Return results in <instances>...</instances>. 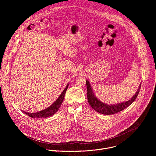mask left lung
I'll use <instances>...</instances> for the list:
<instances>
[{
    "instance_id": "left-lung-1",
    "label": "left lung",
    "mask_w": 156,
    "mask_h": 156,
    "mask_svg": "<svg viewBox=\"0 0 156 156\" xmlns=\"http://www.w3.org/2000/svg\"><path fill=\"white\" fill-rule=\"evenodd\" d=\"M86 84L87 86V98L89 104L96 112L104 115H112L119 112L131 105L136 99L141 86V84H140L135 95L128 101L108 105L101 102L96 98L92 90V87L90 83V81L86 80Z\"/></svg>"
}]
</instances>
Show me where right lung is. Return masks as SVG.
Wrapping results in <instances>:
<instances>
[{
    "label": "right lung",
    "instance_id": "obj_1",
    "mask_svg": "<svg viewBox=\"0 0 156 156\" xmlns=\"http://www.w3.org/2000/svg\"><path fill=\"white\" fill-rule=\"evenodd\" d=\"M69 85V84H67L66 87L64 89L63 92L60 94V95L59 96L58 99L51 105H50L47 108L44 109L43 110H41V111H40V112H36V113H28V112H25V111H23V110H22V111H23V113L26 114L28 116H29L31 118H46V117H49L50 116L54 115L58 110L60 105L62 104L66 91V90H67Z\"/></svg>",
    "mask_w": 156,
    "mask_h": 156
}]
</instances>
